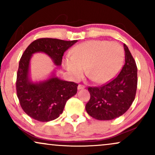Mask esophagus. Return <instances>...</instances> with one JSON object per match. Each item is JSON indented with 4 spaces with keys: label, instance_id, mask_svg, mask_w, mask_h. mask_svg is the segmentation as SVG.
<instances>
[{
    "label": "esophagus",
    "instance_id": "esophagus-1",
    "mask_svg": "<svg viewBox=\"0 0 155 155\" xmlns=\"http://www.w3.org/2000/svg\"><path fill=\"white\" fill-rule=\"evenodd\" d=\"M85 87L82 84H79L78 85V90H82V89H84Z\"/></svg>",
    "mask_w": 155,
    "mask_h": 155
}]
</instances>
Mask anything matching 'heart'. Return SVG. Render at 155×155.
<instances>
[{
	"label": "heart",
	"mask_w": 155,
	"mask_h": 155,
	"mask_svg": "<svg viewBox=\"0 0 155 155\" xmlns=\"http://www.w3.org/2000/svg\"><path fill=\"white\" fill-rule=\"evenodd\" d=\"M124 60L122 46L115 41L92 40L76 46L72 55L65 59V66L73 79L82 77L85 71L98 83L110 81L119 74Z\"/></svg>",
	"instance_id": "1"
}]
</instances>
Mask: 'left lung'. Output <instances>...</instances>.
Here are the masks:
<instances>
[{
	"label": "left lung",
	"instance_id": "left-lung-1",
	"mask_svg": "<svg viewBox=\"0 0 155 155\" xmlns=\"http://www.w3.org/2000/svg\"><path fill=\"white\" fill-rule=\"evenodd\" d=\"M125 63L118 76L104 86L90 87V99L85 108L98 120H111L124 114L136 97L137 66L128 47L124 44Z\"/></svg>",
	"mask_w": 155,
	"mask_h": 155
}]
</instances>
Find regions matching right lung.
Segmentation results:
<instances>
[{
  "mask_svg": "<svg viewBox=\"0 0 155 155\" xmlns=\"http://www.w3.org/2000/svg\"><path fill=\"white\" fill-rule=\"evenodd\" d=\"M77 42L44 38L34 41L23 53L17 71V97L22 108L31 118L39 122H49L63 113L69 98L77 92V84L63 81L53 72L47 79L33 82L30 77V63L33 54L43 52L60 66L64 52Z\"/></svg>",
  "mask_w": 155,
  "mask_h": 155,
  "instance_id": "obj_1",
  "label": "right lung"
}]
</instances>
